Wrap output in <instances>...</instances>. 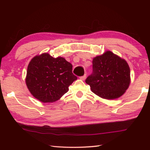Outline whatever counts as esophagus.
I'll return each instance as SVG.
<instances>
[{"label": "esophagus", "instance_id": "obj_1", "mask_svg": "<svg viewBox=\"0 0 150 150\" xmlns=\"http://www.w3.org/2000/svg\"><path fill=\"white\" fill-rule=\"evenodd\" d=\"M86 75H83V76H82V77H80V79L81 80H82V81H84L85 79H86Z\"/></svg>", "mask_w": 150, "mask_h": 150}]
</instances>
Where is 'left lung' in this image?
Instances as JSON below:
<instances>
[{
  "mask_svg": "<svg viewBox=\"0 0 150 150\" xmlns=\"http://www.w3.org/2000/svg\"><path fill=\"white\" fill-rule=\"evenodd\" d=\"M93 73L86 79L91 91L103 98L116 99L128 90L130 69L124 59L106 51L93 59Z\"/></svg>",
  "mask_w": 150,
  "mask_h": 150,
  "instance_id": "8db88e82",
  "label": "left lung"
}]
</instances>
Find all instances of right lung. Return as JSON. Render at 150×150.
<instances>
[{"label": "right lung", "mask_w": 150, "mask_h": 150, "mask_svg": "<svg viewBox=\"0 0 150 150\" xmlns=\"http://www.w3.org/2000/svg\"><path fill=\"white\" fill-rule=\"evenodd\" d=\"M72 65L63 57L53 58L49 53L36 55L28 66L26 84L31 94L42 103L60 99L77 77Z\"/></svg>", "instance_id": "right-lung-1"}]
</instances>
